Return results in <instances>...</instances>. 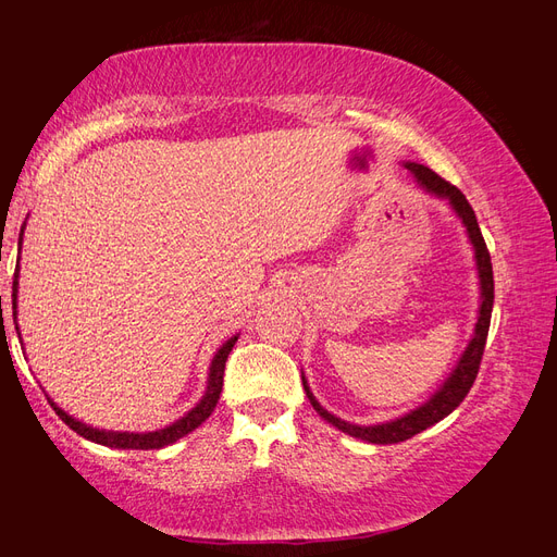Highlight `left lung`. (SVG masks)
<instances>
[{
	"mask_svg": "<svg viewBox=\"0 0 557 557\" xmlns=\"http://www.w3.org/2000/svg\"><path fill=\"white\" fill-rule=\"evenodd\" d=\"M404 166H407V170L420 181V185H423L428 193L446 197L450 201V207L455 209V213L462 218L469 239H471V244H474V250H476V267H479V278H481V309H479V323H476V330H474V339L469 342L458 367H455V372L448 376V381L444 383L442 391L436 393L430 401H425L423 407H418L416 411L401 416L397 420H391V423L369 425V428L346 423V420L336 418V416H332L330 411L320 407V404L313 397V393L309 391L307 379L301 376V383H305V391H307L309 401L313 404V409L320 416H323L327 423H332L336 430H342L350 436H356V440H362V442H369V444L407 442V440H411L413 434L432 428L434 423H440V420H444L450 411L460 407V401L467 397V393L471 391V385H474L476 374H479L481 358H483V350H485V339H487V330H491L493 301H495V281H493L491 252H487L481 227L476 223L474 209H471L467 197L458 188H455V185L444 181L440 174H434L430 166H425V164L407 162Z\"/></svg>",
	"mask_w": 557,
	"mask_h": 557,
	"instance_id": "1",
	"label": "left lung"
}]
</instances>
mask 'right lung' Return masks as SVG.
Segmentation results:
<instances>
[{
    "mask_svg": "<svg viewBox=\"0 0 557 557\" xmlns=\"http://www.w3.org/2000/svg\"><path fill=\"white\" fill-rule=\"evenodd\" d=\"M23 232V230H21ZM21 242H23V234H21ZM15 295H18V269H15L13 274V311H15ZM2 301V299H0ZM2 309V305H0ZM15 315V313H13ZM237 344V336H232L227 344H223V348L215 352V358L211 362V374H209V387H207V395L201 397V401L193 411L185 413L181 420H176L174 425L158 430V432H146V434H134V432H104V430H95L78 423L72 416H66L60 407H55V401H50V407L55 409V413L64 420V425H70L76 434H81L83 440H90L95 444H102L109 448H134V450H150V448H164L174 442H178L181 436H185L188 432H193L195 428H199L205 420L211 416V411L215 409L218 399H221L223 393V374H225V362L232 346Z\"/></svg>",
    "mask_w": 557,
    "mask_h": 557,
    "instance_id": "obj_1",
    "label": "right lung"
}]
</instances>
